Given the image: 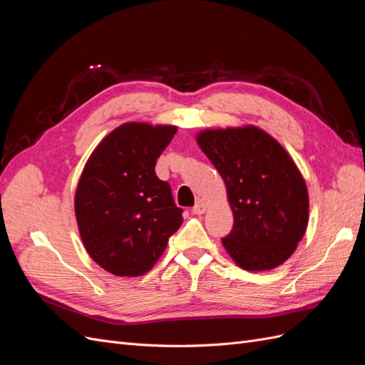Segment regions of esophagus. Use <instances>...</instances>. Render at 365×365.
<instances>
[{"label": "esophagus", "mask_w": 365, "mask_h": 365, "mask_svg": "<svg viewBox=\"0 0 365 365\" xmlns=\"http://www.w3.org/2000/svg\"><path fill=\"white\" fill-rule=\"evenodd\" d=\"M205 210H207L205 201H204V200H197L196 204H195L193 208H192V212H193L195 215H202V213H205Z\"/></svg>", "instance_id": "1"}]
</instances>
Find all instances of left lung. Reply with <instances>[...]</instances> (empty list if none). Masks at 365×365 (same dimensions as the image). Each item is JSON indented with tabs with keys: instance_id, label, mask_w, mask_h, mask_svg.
<instances>
[{
	"instance_id": "8db88e82",
	"label": "left lung",
	"mask_w": 365,
	"mask_h": 365,
	"mask_svg": "<svg viewBox=\"0 0 365 365\" xmlns=\"http://www.w3.org/2000/svg\"><path fill=\"white\" fill-rule=\"evenodd\" d=\"M227 185L235 224L222 245L240 268L268 271L304 236L307 187L277 141L256 126L208 129L196 138Z\"/></svg>"
}]
</instances>
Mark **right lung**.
Instances as JSON below:
<instances>
[{"instance_id": "add662e5", "label": "right lung", "mask_w": 365, "mask_h": 365, "mask_svg": "<svg viewBox=\"0 0 365 365\" xmlns=\"http://www.w3.org/2000/svg\"><path fill=\"white\" fill-rule=\"evenodd\" d=\"M175 126L125 123L86 161L74 210L83 245L103 269L120 277L146 274L182 224L170 185L155 173Z\"/></svg>"}]
</instances>
